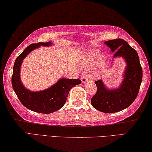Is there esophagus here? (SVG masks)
Segmentation results:
<instances>
[{
  "label": "esophagus",
  "mask_w": 152,
  "mask_h": 152,
  "mask_svg": "<svg viewBox=\"0 0 152 152\" xmlns=\"http://www.w3.org/2000/svg\"><path fill=\"white\" fill-rule=\"evenodd\" d=\"M81 80L82 83H85L88 81V78H87V77H86V75H83L81 77Z\"/></svg>",
  "instance_id": "esophagus-1"
}]
</instances>
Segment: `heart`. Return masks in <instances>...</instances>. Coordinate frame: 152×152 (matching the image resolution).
<instances>
[{"label":"heart","instance_id":"1","mask_svg":"<svg viewBox=\"0 0 152 152\" xmlns=\"http://www.w3.org/2000/svg\"><path fill=\"white\" fill-rule=\"evenodd\" d=\"M100 52L99 50L96 49H91L85 52V53L82 57V64L84 66H89L92 65L96 61L98 58L97 62L94 68V73H98L102 70L105 65V57L104 55L100 56Z\"/></svg>","mask_w":152,"mask_h":152}]
</instances>
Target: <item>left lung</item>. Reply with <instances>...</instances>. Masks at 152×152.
Returning <instances> with one entry per match:
<instances>
[{
  "instance_id": "obj_1",
  "label": "left lung",
  "mask_w": 152,
  "mask_h": 152,
  "mask_svg": "<svg viewBox=\"0 0 152 152\" xmlns=\"http://www.w3.org/2000/svg\"><path fill=\"white\" fill-rule=\"evenodd\" d=\"M104 43L115 52L113 58L122 57L126 63L124 79L118 88L110 89L102 80L95 81L97 93L91 103L95 110L104 113L118 112L131 105L139 92L142 81V68L136 50L121 39L105 41Z\"/></svg>"
}]
</instances>
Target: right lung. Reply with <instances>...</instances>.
<instances>
[{
	"instance_id": "1",
	"label": "right lung",
	"mask_w": 152,
	"mask_h": 152,
	"mask_svg": "<svg viewBox=\"0 0 152 152\" xmlns=\"http://www.w3.org/2000/svg\"><path fill=\"white\" fill-rule=\"evenodd\" d=\"M52 42L31 44L23 50L15 60L12 76V86L21 103L28 110L40 113H51L65 105L70 90L81 83L79 79L62 78L45 90L32 91L23 86L20 80V66L26 56L41 46L49 47Z\"/></svg>"
}]
</instances>
